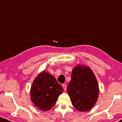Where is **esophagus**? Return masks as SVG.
I'll return each instance as SVG.
<instances>
[{
  "label": "esophagus",
  "instance_id": "1",
  "mask_svg": "<svg viewBox=\"0 0 122 122\" xmlns=\"http://www.w3.org/2000/svg\"><path fill=\"white\" fill-rule=\"evenodd\" d=\"M62 86L63 88V89H64V91H66V84H62Z\"/></svg>",
  "mask_w": 122,
  "mask_h": 122
}]
</instances>
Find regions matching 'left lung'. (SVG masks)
Instances as JSON below:
<instances>
[{"instance_id":"1","label":"left lung","mask_w":122,"mask_h":122,"mask_svg":"<svg viewBox=\"0 0 122 122\" xmlns=\"http://www.w3.org/2000/svg\"><path fill=\"white\" fill-rule=\"evenodd\" d=\"M67 92L73 106L80 112L93 108L99 95L98 82L91 68L77 65L71 72Z\"/></svg>"}]
</instances>
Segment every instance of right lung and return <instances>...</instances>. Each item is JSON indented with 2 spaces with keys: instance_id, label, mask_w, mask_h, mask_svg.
I'll list each match as a JSON object with an SVG mask.
<instances>
[{
  "instance_id": "add662e5",
  "label": "right lung",
  "mask_w": 122,
  "mask_h": 122,
  "mask_svg": "<svg viewBox=\"0 0 122 122\" xmlns=\"http://www.w3.org/2000/svg\"><path fill=\"white\" fill-rule=\"evenodd\" d=\"M63 91V88L56 78L44 71L35 78L30 94L35 106L41 111H46L54 106Z\"/></svg>"
}]
</instances>
